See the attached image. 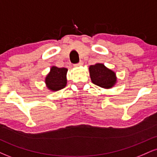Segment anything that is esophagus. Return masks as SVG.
Wrapping results in <instances>:
<instances>
[{
	"instance_id": "esophagus-1",
	"label": "esophagus",
	"mask_w": 157,
	"mask_h": 157,
	"mask_svg": "<svg viewBox=\"0 0 157 157\" xmlns=\"http://www.w3.org/2000/svg\"><path fill=\"white\" fill-rule=\"evenodd\" d=\"M82 65H83V62H82V61H80L78 63L75 64V66H76V67H78V66H82Z\"/></svg>"
}]
</instances>
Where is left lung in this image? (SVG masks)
Here are the masks:
<instances>
[{"instance_id": "1", "label": "left lung", "mask_w": 157, "mask_h": 157, "mask_svg": "<svg viewBox=\"0 0 157 157\" xmlns=\"http://www.w3.org/2000/svg\"><path fill=\"white\" fill-rule=\"evenodd\" d=\"M91 80L94 84L104 89H111L117 82L116 74L102 63L89 66Z\"/></svg>"}]
</instances>
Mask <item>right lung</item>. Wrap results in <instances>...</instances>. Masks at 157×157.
Instances as JSON below:
<instances>
[{
	"label": "right lung",
	"instance_id": "right-lung-1",
	"mask_svg": "<svg viewBox=\"0 0 157 157\" xmlns=\"http://www.w3.org/2000/svg\"><path fill=\"white\" fill-rule=\"evenodd\" d=\"M67 71L68 69L66 68L52 66L49 73L45 79V82L48 89L52 91H57L66 87L67 83Z\"/></svg>",
	"mask_w": 157,
	"mask_h": 157
}]
</instances>
